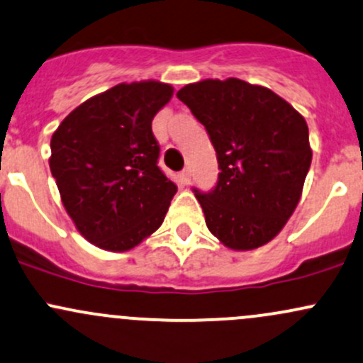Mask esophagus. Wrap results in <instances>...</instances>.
Masks as SVG:
<instances>
[{"label":"esophagus","mask_w":363,"mask_h":363,"mask_svg":"<svg viewBox=\"0 0 363 363\" xmlns=\"http://www.w3.org/2000/svg\"><path fill=\"white\" fill-rule=\"evenodd\" d=\"M179 177H181L182 184L188 186V184H189V181H191V170H189V169H184V170L181 172V174H179Z\"/></svg>","instance_id":"1"}]
</instances>
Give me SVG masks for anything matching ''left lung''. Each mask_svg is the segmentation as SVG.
<instances>
[{
  "instance_id": "obj_1",
  "label": "left lung",
  "mask_w": 363,
  "mask_h": 363,
  "mask_svg": "<svg viewBox=\"0 0 363 363\" xmlns=\"http://www.w3.org/2000/svg\"><path fill=\"white\" fill-rule=\"evenodd\" d=\"M207 130L219 163L208 193L193 188L213 236L233 250L273 240L299 203L311 165L306 120L266 86L203 79L177 91Z\"/></svg>"
}]
</instances>
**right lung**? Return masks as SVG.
Wrapping results in <instances>:
<instances>
[{
    "label": "right lung",
    "instance_id": "right-lung-1",
    "mask_svg": "<svg viewBox=\"0 0 363 363\" xmlns=\"http://www.w3.org/2000/svg\"><path fill=\"white\" fill-rule=\"evenodd\" d=\"M167 83H120L83 102L50 140V170L78 231L104 250L125 252L162 226L177 186L160 170L155 114Z\"/></svg>",
    "mask_w": 363,
    "mask_h": 363
}]
</instances>
